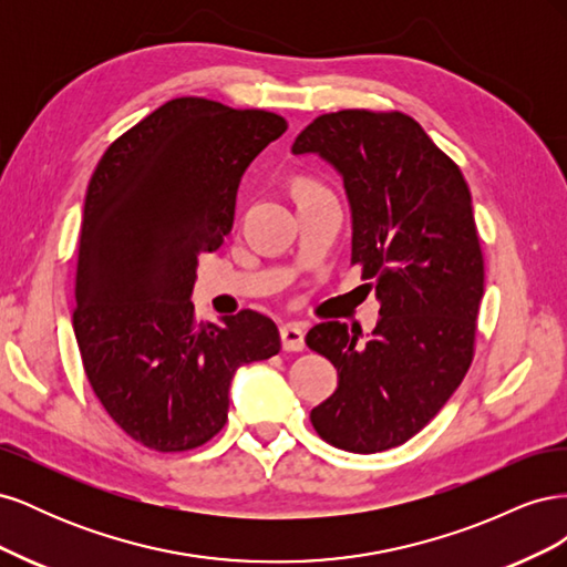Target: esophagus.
Listing matches in <instances>:
<instances>
[{
	"instance_id": "esophagus-1",
	"label": "esophagus",
	"mask_w": 567,
	"mask_h": 567,
	"mask_svg": "<svg viewBox=\"0 0 567 567\" xmlns=\"http://www.w3.org/2000/svg\"><path fill=\"white\" fill-rule=\"evenodd\" d=\"M281 346L286 352H300L305 348V329L300 323L281 326Z\"/></svg>"
}]
</instances>
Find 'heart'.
<instances>
[{
	"instance_id": "obj_1",
	"label": "heart",
	"mask_w": 567,
	"mask_h": 567,
	"mask_svg": "<svg viewBox=\"0 0 567 567\" xmlns=\"http://www.w3.org/2000/svg\"><path fill=\"white\" fill-rule=\"evenodd\" d=\"M307 188H317L312 182H302V184H298V194L300 192H307Z\"/></svg>"
}]
</instances>
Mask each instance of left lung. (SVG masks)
Here are the masks:
<instances>
[{"label":"left lung","mask_w":567,"mask_h":567,"mask_svg":"<svg viewBox=\"0 0 567 567\" xmlns=\"http://www.w3.org/2000/svg\"><path fill=\"white\" fill-rule=\"evenodd\" d=\"M290 151L315 153L342 177L352 265L381 302L364 342L359 326L340 321L307 333L310 350L338 369L336 392L310 419L338 450L385 452L435 419L473 362L485 262L468 184L400 111L319 115Z\"/></svg>","instance_id":"left-lung-1"}]
</instances>
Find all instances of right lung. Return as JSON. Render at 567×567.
<instances>
[{
	"label": "right lung",
	"mask_w": 567,
	"mask_h": 567,
	"mask_svg": "<svg viewBox=\"0 0 567 567\" xmlns=\"http://www.w3.org/2000/svg\"><path fill=\"white\" fill-rule=\"evenodd\" d=\"M286 127L269 111L173 99L117 136L90 179L73 329L99 402L148 450L213 440L236 369L281 350L277 323L252 310L198 323L192 290L198 255L231 231L246 167Z\"/></svg>",
	"instance_id": "1"
}]
</instances>
